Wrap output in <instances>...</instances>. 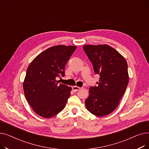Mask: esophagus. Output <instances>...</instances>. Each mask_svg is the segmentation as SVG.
I'll return each mask as SVG.
<instances>
[{"instance_id":"esophagus-1","label":"esophagus","mask_w":149,"mask_h":149,"mask_svg":"<svg viewBox=\"0 0 149 149\" xmlns=\"http://www.w3.org/2000/svg\"><path fill=\"white\" fill-rule=\"evenodd\" d=\"M72 91H73L76 92V91H79V89H80L81 88L78 87V86H72Z\"/></svg>"}]
</instances>
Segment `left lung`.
<instances>
[{
	"label": "left lung",
	"mask_w": 149,
	"mask_h": 149,
	"mask_svg": "<svg viewBox=\"0 0 149 149\" xmlns=\"http://www.w3.org/2000/svg\"><path fill=\"white\" fill-rule=\"evenodd\" d=\"M92 62L96 74L100 75L98 86L89 88L85 100L88 110L97 116L107 115L118 107L129 83L126 59L107 45L83 46Z\"/></svg>",
	"instance_id": "obj_1"
}]
</instances>
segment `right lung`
<instances>
[{
	"label": "right lung",
	"instance_id": "obj_1",
	"mask_svg": "<svg viewBox=\"0 0 149 149\" xmlns=\"http://www.w3.org/2000/svg\"><path fill=\"white\" fill-rule=\"evenodd\" d=\"M77 48L57 45L40 53L29 65L23 83L25 98L39 116L49 118L63 109L72 88L56 80L65 75V68Z\"/></svg>",
	"mask_w": 149,
	"mask_h": 149
}]
</instances>
